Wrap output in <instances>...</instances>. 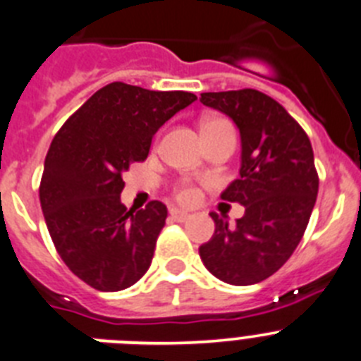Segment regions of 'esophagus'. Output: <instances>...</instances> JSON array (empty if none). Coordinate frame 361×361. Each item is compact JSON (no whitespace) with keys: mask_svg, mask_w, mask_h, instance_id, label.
Segmentation results:
<instances>
[{"mask_svg":"<svg viewBox=\"0 0 361 361\" xmlns=\"http://www.w3.org/2000/svg\"><path fill=\"white\" fill-rule=\"evenodd\" d=\"M170 216H171V220H175V222H184V220L190 219V213L175 208V209H171V212H170Z\"/></svg>","mask_w":361,"mask_h":361,"instance_id":"1","label":"esophagus"}]
</instances>
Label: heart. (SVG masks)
Returning <instances> with one entry per match:
<instances>
[{"label": "heart", "instance_id": "obj_1", "mask_svg": "<svg viewBox=\"0 0 361 361\" xmlns=\"http://www.w3.org/2000/svg\"><path fill=\"white\" fill-rule=\"evenodd\" d=\"M175 197H177V200H180V202H193V200L199 197V193H197V188L193 186V184L183 183L175 188Z\"/></svg>", "mask_w": 361, "mask_h": 361}]
</instances>
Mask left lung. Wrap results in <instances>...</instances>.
Listing matches in <instances>:
<instances>
[{
  "instance_id": "1",
  "label": "left lung",
  "mask_w": 361,
  "mask_h": 361,
  "mask_svg": "<svg viewBox=\"0 0 361 361\" xmlns=\"http://www.w3.org/2000/svg\"><path fill=\"white\" fill-rule=\"evenodd\" d=\"M200 103L240 130V177L222 193L245 208L237 226L216 213L215 235L199 247L206 269L231 286L269 279L304 237L318 195V173L304 128L275 99L253 88L200 94Z\"/></svg>"
}]
</instances>
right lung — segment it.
I'll list each match as a JSON object with an SVG mask.
<instances>
[{
	"instance_id": "add662e5",
	"label": "right lung",
	"mask_w": 361,
	"mask_h": 361,
	"mask_svg": "<svg viewBox=\"0 0 361 361\" xmlns=\"http://www.w3.org/2000/svg\"><path fill=\"white\" fill-rule=\"evenodd\" d=\"M197 101L190 92H153L110 82L73 111L52 139L39 184L44 222L73 275L97 291H123L152 264L168 209L121 204L123 173L146 161L168 119Z\"/></svg>"
}]
</instances>
